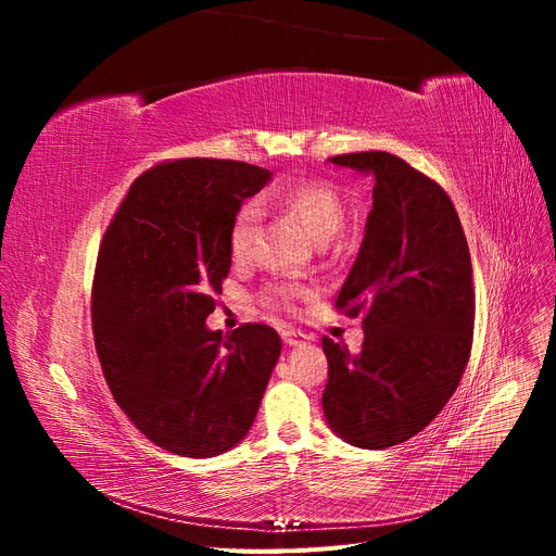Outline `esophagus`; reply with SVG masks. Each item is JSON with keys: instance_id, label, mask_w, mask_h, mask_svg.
<instances>
[{"instance_id": "1", "label": "esophagus", "mask_w": 556, "mask_h": 556, "mask_svg": "<svg viewBox=\"0 0 556 556\" xmlns=\"http://www.w3.org/2000/svg\"><path fill=\"white\" fill-rule=\"evenodd\" d=\"M306 341H308V336L304 331H296V329H285L282 331V343L285 345H301Z\"/></svg>"}]
</instances>
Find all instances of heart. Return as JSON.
Here are the masks:
<instances>
[{"mask_svg":"<svg viewBox=\"0 0 556 556\" xmlns=\"http://www.w3.org/2000/svg\"><path fill=\"white\" fill-rule=\"evenodd\" d=\"M274 199L288 208L296 220L304 225L317 241L329 239L333 231L343 225V199L339 190L329 180L323 178H299L288 185H280L274 190ZM260 204L248 201L233 215L229 229V248L237 260H248L252 245H255V233L260 225ZM304 288L299 282H271L262 292V301L266 306L292 311L296 308L299 299L304 296Z\"/></svg>","mask_w":556,"mask_h":556,"instance_id":"obj_1","label":"heart"}]
</instances>
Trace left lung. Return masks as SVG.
<instances>
[{"instance_id": "8db88e82", "label": "left lung", "mask_w": 556, "mask_h": 556, "mask_svg": "<svg viewBox=\"0 0 556 556\" xmlns=\"http://www.w3.org/2000/svg\"><path fill=\"white\" fill-rule=\"evenodd\" d=\"M371 174L374 208L336 311L364 315L359 355L323 339V408L343 441L364 450L406 443L443 410L473 345L470 252L447 192L384 150L329 157Z\"/></svg>"}]
</instances>
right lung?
<instances>
[{
	"instance_id": "right-lung-1",
	"label": "right lung",
	"mask_w": 556,
	"mask_h": 556,
	"mask_svg": "<svg viewBox=\"0 0 556 556\" xmlns=\"http://www.w3.org/2000/svg\"><path fill=\"white\" fill-rule=\"evenodd\" d=\"M271 178L237 160L185 157L131 182L99 245L92 333L117 406L148 441L215 457L255 422L280 357L268 325L208 331L231 266L229 229Z\"/></svg>"
}]
</instances>
